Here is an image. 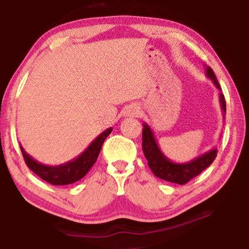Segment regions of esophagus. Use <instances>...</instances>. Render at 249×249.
Segmentation results:
<instances>
[{"label":"esophagus","mask_w":249,"mask_h":249,"mask_svg":"<svg viewBox=\"0 0 249 249\" xmlns=\"http://www.w3.org/2000/svg\"><path fill=\"white\" fill-rule=\"evenodd\" d=\"M128 112H129V114H130V115L135 116V115H137V114H138V112H140V111H138V108H137V107H133V108H130Z\"/></svg>","instance_id":"34e87169"}]
</instances>
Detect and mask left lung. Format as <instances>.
I'll use <instances>...</instances> for the list:
<instances>
[{"instance_id": "left-lung-1", "label": "left lung", "mask_w": 249, "mask_h": 249, "mask_svg": "<svg viewBox=\"0 0 249 249\" xmlns=\"http://www.w3.org/2000/svg\"><path fill=\"white\" fill-rule=\"evenodd\" d=\"M205 74L209 79L212 80L218 90H220V104L221 109L223 113V117H225L226 113V103L224 95L222 93V89L218 84L217 79L214 74L213 70L205 65ZM144 128H142V151L148 161V166L154 172V175L158 178L169 181L172 183L178 184H185L188 181L195 178L197 175H200L202 171L206 169L211 163L214 161L216 155L217 149L216 147L210 149L206 153L202 154L199 157L190 160L188 162H175L167 157V156L162 153L161 149L159 148L156 141L155 135L153 130L149 127L147 123L142 124Z\"/></svg>"}]
</instances>
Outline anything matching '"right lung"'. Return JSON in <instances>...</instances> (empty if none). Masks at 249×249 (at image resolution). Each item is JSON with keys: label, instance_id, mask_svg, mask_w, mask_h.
Listing matches in <instances>:
<instances>
[{"label": "right lung", "instance_id": "obj_1", "mask_svg": "<svg viewBox=\"0 0 249 249\" xmlns=\"http://www.w3.org/2000/svg\"><path fill=\"white\" fill-rule=\"evenodd\" d=\"M112 130V127L105 129L78 157L58 166H48L38 162L24 150L22 145H20V150H22L27 167L41 179L53 185L71 184L82 179L91 169V167L94 165L104 141L107 140Z\"/></svg>", "mask_w": 249, "mask_h": 249}]
</instances>
